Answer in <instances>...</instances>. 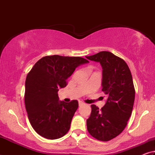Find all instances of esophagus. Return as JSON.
I'll return each mask as SVG.
<instances>
[{"mask_svg":"<svg viewBox=\"0 0 155 155\" xmlns=\"http://www.w3.org/2000/svg\"><path fill=\"white\" fill-rule=\"evenodd\" d=\"M84 103H83V102L82 101H79V102H78V104H79V106H81V105H83V104Z\"/></svg>","mask_w":155,"mask_h":155,"instance_id":"34e87169","label":"esophagus"}]
</instances>
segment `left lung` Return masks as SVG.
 Here are the masks:
<instances>
[{"mask_svg": "<svg viewBox=\"0 0 155 155\" xmlns=\"http://www.w3.org/2000/svg\"><path fill=\"white\" fill-rule=\"evenodd\" d=\"M86 58L101 64L102 91L107 96L101 109L91 105L87 128L93 137L107 141L124 130L132 114L135 94L132 75L127 63L111 52L101 51Z\"/></svg>", "mask_w": 155, "mask_h": 155, "instance_id": "left-lung-1", "label": "left lung"}]
</instances>
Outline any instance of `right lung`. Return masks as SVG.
<instances>
[{"instance_id": "obj_1", "label": "right lung", "mask_w": 155, "mask_h": 155, "mask_svg": "<svg viewBox=\"0 0 155 155\" xmlns=\"http://www.w3.org/2000/svg\"><path fill=\"white\" fill-rule=\"evenodd\" d=\"M88 62L80 57L46 56L28 73L25 107L31 125L41 137L56 140L68 132L78 103L77 100L68 103L59 101L57 91L67 85V78L76 68Z\"/></svg>"}]
</instances>
